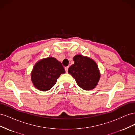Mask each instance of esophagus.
Instances as JSON below:
<instances>
[{
  "instance_id": "34e87169",
  "label": "esophagus",
  "mask_w": 135,
  "mask_h": 135,
  "mask_svg": "<svg viewBox=\"0 0 135 135\" xmlns=\"http://www.w3.org/2000/svg\"><path fill=\"white\" fill-rule=\"evenodd\" d=\"M68 69H69V66H66V67L65 68V71H66V73H68Z\"/></svg>"
}]
</instances>
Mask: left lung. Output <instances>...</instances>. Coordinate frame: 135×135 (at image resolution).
Masks as SVG:
<instances>
[{"instance_id":"1","label":"left lung","mask_w":135,"mask_h":135,"mask_svg":"<svg viewBox=\"0 0 135 135\" xmlns=\"http://www.w3.org/2000/svg\"><path fill=\"white\" fill-rule=\"evenodd\" d=\"M74 64L69 68L68 73L76 80L78 85L85 90L95 88L100 74L96 63L87 57L80 55L73 58Z\"/></svg>"}]
</instances>
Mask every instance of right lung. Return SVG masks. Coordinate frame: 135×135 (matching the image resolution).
I'll return each instance as SVG.
<instances>
[{"mask_svg":"<svg viewBox=\"0 0 135 135\" xmlns=\"http://www.w3.org/2000/svg\"><path fill=\"white\" fill-rule=\"evenodd\" d=\"M65 73L61 63L55 58L50 57L38 61L35 65L31 78L36 88L47 91L54 86L60 75Z\"/></svg>","mask_w":135,"mask_h":135,"instance_id":"add662e5","label":"right lung"}]
</instances>
